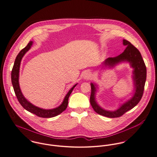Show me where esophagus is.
Returning a JSON list of instances; mask_svg holds the SVG:
<instances>
[{"instance_id": "obj_1", "label": "esophagus", "mask_w": 157, "mask_h": 157, "mask_svg": "<svg viewBox=\"0 0 157 157\" xmlns=\"http://www.w3.org/2000/svg\"><path fill=\"white\" fill-rule=\"evenodd\" d=\"M92 77V74L90 71H87L84 74V78L86 79H91Z\"/></svg>"}]
</instances>
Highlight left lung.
<instances>
[{
	"instance_id": "left-lung-1",
	"label": "left lung",
	"mask_w": 157,
	"mask_h": 157,
	"mask_svg": "<svg viewBox=\"0 0 157 157\" xmlns=\"http://www.w3.org/2000/svg\"><path fill=\"white\" fill-rule=\"evenodd\" d=\"M123 44L126 45L125 50L119 56L115 58H107L104 64L105 65H114L117 63L121 61H128L134 68L133 80L135 87V93L133 96L125 104H123L117 110L110 112L101 109L96 103L95 97V87L94 84H91V94L90 98V104L94 111L102 116L109 118H118L123 115L125 112L133 109L140 101L144 89L146 79V67L141 55L139 50L132 45L129 41L124 39Z\"/></svg>"
}]
</instances>
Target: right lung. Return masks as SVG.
<instances>
[{"label":"right lung","mask_w":157,"mask_h":157,"mask_svg":"<svg viewBox=\"0 0 157 157\" xmlns=\"http://www.w3.org/2000/svg\"><path fill=\"white\" fill-rule=\"evenodd\" d=\"M33 42L30 41L27 44V45L23 48L17 55L16 56V58L15 59L14 63L11 71V82L13 86L14 91L15 92L16 96L19 102V103L21 104V105L27 111L31 112L32 113L37 115L39 117L41 118H52L56 117L59 114H61L63 112L67 107L68 105V100L70 95L72 92L73 89L76 86L75 85L68 92V94L65 96L63 101L62 104L59 106L58 107L51 110H44L40 108H39L37 107H36L35 105H33L30 102H29L23 96V94L21 92V90L20 89L19 84V68L21 62L22 57L25 54V53L29 51V50L32 47Z\"/></svg>","instance_id":"right-lung-1"}]
</instances>
